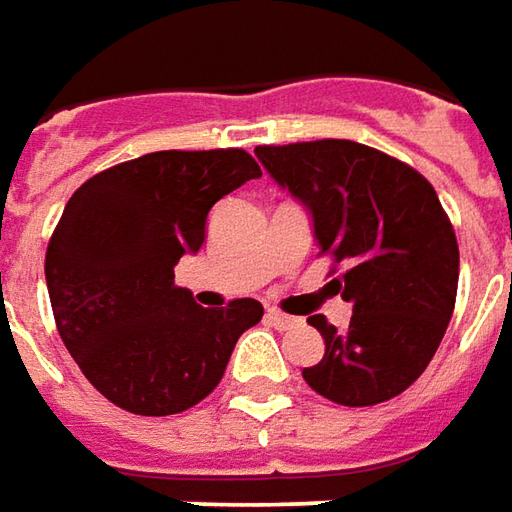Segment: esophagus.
I'll return each mask as SVG.
<instances>
[{
    "mask_svg": "<svg viewBox=\"0 0 512 512\" xmlns=\"http://www.w3.org/2000/svg\"><path fill=\"white\" fill-rule=\"evenodd\" d=\"M264 318H267V321H270L276 329H287L296 324V318H293V315H284V312L279 310H267L264 312Z\"/></svg>",
    "mask_w": 512,
    "mask_h": 512,
    "instance_id": "obj_1",
    "label": "esophagus"
}]
</instances>
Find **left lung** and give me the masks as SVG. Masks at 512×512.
I'll return each instance as SVG.
<instances>
[{"instance_id":"8db88e82","label":"left lung","mask_w":512,"mask_h":512,"mask_svg":"<svg viewBox=\"0 0 512 512\" xmlns=\"http://www.w3.org/2000/svg\"><path fill=\"white\" fill-rule=\"evenodd\" d=\"M264 171L310 214L321 253L349 262V327L310 324L324 358L301 375L341 406L392 400L423 375L448 329L459 248L440 197L414 168L352 140L259 146Z\"/></svg>"}]
</instances>
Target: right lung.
Wrapping results in <instances>:
<instances>
[{"instance_id":"right-lung-1","label":"right lung","mask_w":512,"mask_h":512,"mask_svg":"<svg viewBox=\"0 0 512 512\" xmlns=\"http://www.w3.org/2000/svg\"><path fill=\"white\" fill-rule=\"evenodd\" d=\"M256 177L242 149L152 152L70 197L47 245V293L72 360L115 406L143 417L197 406L262 321L256 298L202 310L174 287V264L205 242L208 211Z\"/></svg>"}]
</instances>
